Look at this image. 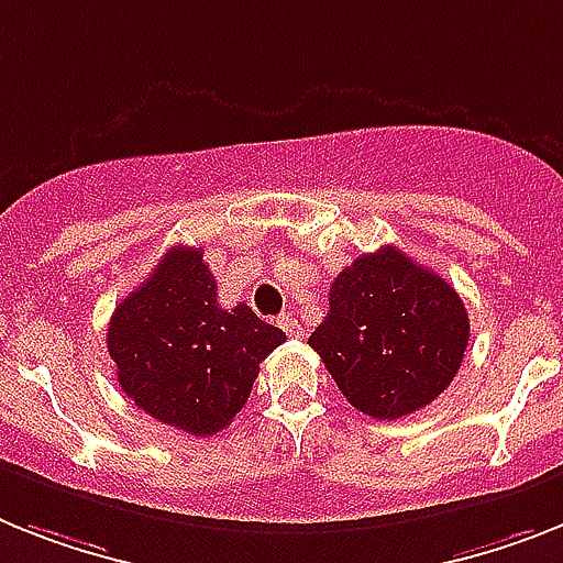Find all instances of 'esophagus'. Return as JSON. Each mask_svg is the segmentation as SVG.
<instances>
[{
	"label": "esophagus",
	"mask_w": 563,
	"mask_h": 563,
	"mask_svg": "<svg viewBox=\"0 0 563 563\" xmlns=\"http://www.w3.org/2000/svg\"><path fill=\"white\" fill-rule=\"evenodd\" d=\"M277 325H280L283 332L289 334V338H300V334H303V325L297 323L295 318H289V314H283V318L277 320Z\"/></svg>",
	"instance_id": "34e87169"
}]
</instances>
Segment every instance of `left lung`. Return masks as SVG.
Segmentation results:
<instances>
[{
	"mask_svg": "<svg viewBox=\"0 0 563 563\" xmlns=\"http://www.w3.org/2000/svg\"><path fill=\"white\" fill-rule=\"evenodd\" d=\"M466 343L464 300L395 245L334 277L329 314L309 338L343 398L377 420L432 404L461 369Z\"/></svg>",
	"mask_w": 563,
	"mask_h": 563,
	"instance_id": "obj_1",
	"label": "left lung"
}]
</instances>
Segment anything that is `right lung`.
I'll return each mask as SVG.
<instances>
[{
	"label": "right lung",
	"mask_w": 563,
	"mask_h": 563,
	"mask_svg": "<svg viewBox=\"0 0 563 563\" xmlns=\"http://www.w3.org/2000/svg\"><path fill=\"white\" fill-rule=\"evenodd\" d=\"M106 340L122 391L145 415L206 438L243 409L286 334L245 303L223 309L202 249L174 245L113 309Z\"/></svg>",
	"instance_id": "1"
}]
</instances>
